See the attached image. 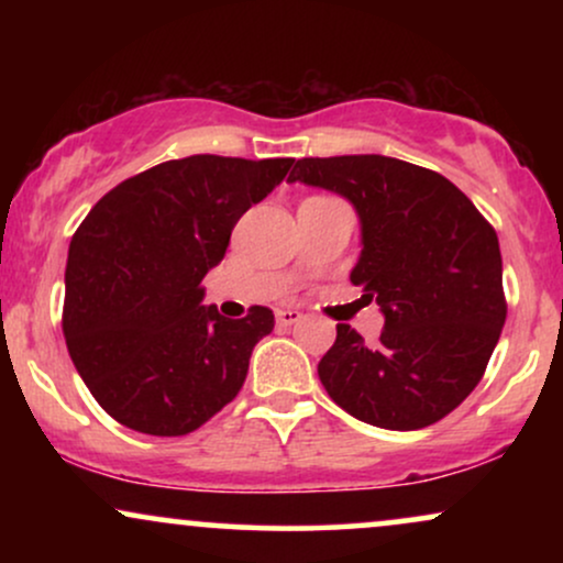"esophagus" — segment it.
Here are the masks:
<instances>
[{
	"label": "esophagus",
	"mask_w": 563,
	"mask_h": 563,
	"mask_svg": "<svg viewBox=\"0 0 563 563\" xmlns=\"http://www.w3.org/2000/svg\"><path fill=\"white\" fill-rule=\"evenodd\" d=\"M275 318L280 325H296V322H301L303 314L299 312V309H277Z\"/></svg>",
	"instance_id": "34e87169"
}]
</instances>
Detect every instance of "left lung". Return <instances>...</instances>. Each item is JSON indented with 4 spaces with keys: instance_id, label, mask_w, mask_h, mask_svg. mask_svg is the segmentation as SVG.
I'll use <instances>...</instances> for the list:
<instances>
[{
    "instance_id": "1",
    "label": "left lung",
    "mask_w": 563,
    "mask_h": 563,
    "mask_svg": "<svg viewBox=\"0 0 563 563\" xmlns=\"http://www.w3.org/2000/svg\"><path fill=\"white\" fill-rule=\"evenodd\" d=\"M288 183L354 206L363 254L352 283L384 312L376 344L339 322L318 376L349 416L416 431L476 389L506 322L493 224L442 174L389 156L296 161Z\"/></svg>"
}]
</instances>
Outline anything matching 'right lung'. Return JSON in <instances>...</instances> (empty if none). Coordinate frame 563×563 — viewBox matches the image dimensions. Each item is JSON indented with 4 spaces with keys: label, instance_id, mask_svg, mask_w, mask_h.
I'll list each match as a JSON object with an SVG mask.
<instances>
[{
    "label": "right lung",
    "instance_id": "add662e5",
    "mask_svg": "<svg viewBox=\"0 0 563 563\" xmlns=\"http://www.w3.org/2000/svg\"><path fill=\"white\" fill-rule=\"evenodd\" d=\"M294 158L187 156L115 185L76 230L63 335L108 416L153 437H183L241 391L275 314L228 320L203 307V280L232 228L286 179Z\"/></svg>",
    "mask_w": 563,
    "mask_h": 563
}]
</instances>
